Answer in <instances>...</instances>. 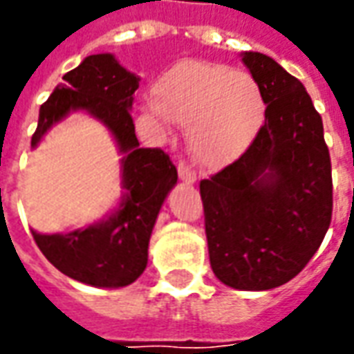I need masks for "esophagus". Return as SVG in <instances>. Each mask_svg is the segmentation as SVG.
I'll list each match as a JSON object with an SVG mask.
<instances>
[{
	"label": "esophagus",
	"instance_id": "obj_1",
	"mask_svg": "<svg viewBox=\"0 0 354 354\" xmlns=\"http://www.w3.org/2000/svg\"><path fill=\"white\" fill-rule=\"evenodd\" d=\"M178 176H180V180L185 182V184H195V182H197L195 170H193L189 165H185V162H180V165H178Z\"/></svg>",
	"mask_w": 354,
	"mask_h": 354
}]
</instances>
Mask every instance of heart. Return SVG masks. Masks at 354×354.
Segmentation results:
<instances>
[{
	"label": "heart",
	"mask_w": 354,
	"mask_h": 354,
	"mask_svg": "<svg viewBox=\"0 0 354 354\" xmlns=\"http://www.w3.org/2000/svg\"><path fill=\"white\" fill-rule=\"evenodd\" d=\"M144 111L162 134L170 132L172 119L185 124L193 157L222 167L245 153L260 134L266 98L252 73L208 60H184L157 80Z\"/></svg>",
	"instance_id": "1"
}]
</instances>
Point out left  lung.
I'll return each instance as SVG.
<instances>
[{"label": "left lung", "mask_w": 354, "mask_h": 354, "mask_svg": "<svg viewBox=\"0 0 354 354\" xmlns=\"http://www.w3.org/2000/svg\"><path fill=\"white\" fill-rule=\"evenodd\" d=\"M266 123L252 146L201 182L210 267L225 286L271 290L319 250L332 220V165L322 119L301 81L273 58L246 50Z\"/></svg>", "instance_id": "obj_1"}]
</instances>
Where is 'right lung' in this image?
<instances>
[{
    "mask_svg": "<svg viewBox=\"0 0 354 354\" xmlns=\"http://www.w3.org/2000/svg\"><path fill=\"white\" fill-rule=\"evenodd\" d=\"M39 108L32 136L37 147L53 124L75 111L100 121L121 153V199L98 222L70 233L32 231L43 256L60 273L96 288L129 286L144 273L147 246L162 203L176 185V167L162 149L140 147L131 109L140 85L136 73L111 53L91 55L68 72Z\"/></svg>",
    "mask_w": 354,
    "mask_h": 354,
    "instance_id": "add662e5",
    "label": "right lung"
}]
</instances>
